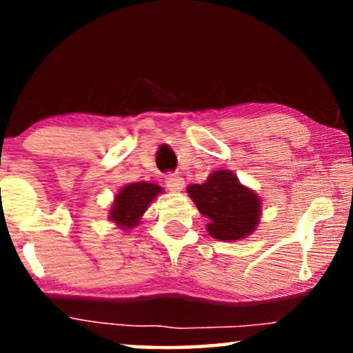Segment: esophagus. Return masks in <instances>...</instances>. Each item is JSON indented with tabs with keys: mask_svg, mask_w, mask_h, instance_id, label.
Instances as JSON below:
<instances>
[{
	"mask_svg": "<svg viewBox=\"0 0 353 353\" xmlns=\"http://www.w3.org/2000/svg\"><path fill=\"white\" fill-rule=\"evenodd\" d=\"M165 186L173 192L181 191L183 186H185V180L178 173H168L165 178Z\"/></svg>",
	"mask_w": 353,
	"mask_h": 353,
	"instance_id": "esophagus-1",
	"label": "esophagus"
}]
</instances>
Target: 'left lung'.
I'll return each instance as SVG.
<instances>
[{"mask_svg":"<svg viewBox=\"0 0 353 353\" xmlns=\"http://www.w3.org/2000/svg\"><path fill=\"white\" fill-rule=\"evenodd\" d=\"M188 194L210 220L207 230L212 238L238 241L259 223L260 199L228 170L214 172L202 185H190Z\"/></svg>","mask_w":353,"mask_h":353,"instance_id":"8db88e82","label":"left lung"}]
</instances>
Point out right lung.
I'll list each match as a JSON object with an SVG mask.
<instances>
[{
	"label": "right lung",
	"instance_id": "add662e5",
	"mask_svg": "<svg viewBox=\"0 0 353 353\" xmlns=\"http://www.w3.org/2000/svg\"><path fill=\"white\" fill-rule=\"evenodd\" d=\"M159 192H162V188L154 183H130L115 197L114 207L110 210V219L119 223V226L132 228L138 223V220L141 219V215Z\"/></svg>",
	"mask_w": 353,
	"mask_h": 353
}]
</instances>
